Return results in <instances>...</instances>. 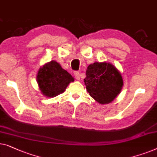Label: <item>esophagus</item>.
Returning <instances> with one entry per match:
<instances>
[{"instance_id": "1", "label": "esophagus", "mask_w": 157, "mask_h": 157, "mask_svg": "<svg viewBox=\"0 0 157 157\" xmlns=\"http://www.w3.org/2000/svg\"><path fill=\"white\" fill-rule=\"evenodd\" d=\"M74 75L77 80H79L80 79V74H79L78 71H74Z\"/></svg>"}]
</instances>
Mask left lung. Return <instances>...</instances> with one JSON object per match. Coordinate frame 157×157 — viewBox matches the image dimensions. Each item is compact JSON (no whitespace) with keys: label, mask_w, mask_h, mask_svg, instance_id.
I'll list each match as a JSON object with an SVG mask.
<instances>
[{"label":"left lung","mask_w":157,"mask_h":157,"mask_svg":"<svg viewBox=\"0 0 157 157\" xmlns=\"http://www.w3.org/2000/svg\"><path fill=\"white\" fill-rule=\"evenodd\" d=\"M90 96L101 104L110 103L120 94L123 85L122 76L109 63L95 62L87 68L84 78Z\"/></svg>","instance_id":"obj_1"}]
</instances>
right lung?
<instances>
[{
	"instance_id": "add662e5",
	"label": "right lung",
	"mask_w": 157,
	"mask_h": 157,
	"mask_svg": "<svg viewBox=\"0 0 157 157\" xmlns=\"http://www.w3.org/2000/svg\"><path fill=\"white\" fill-rule=\"evenodd\" d=\"M37 79L41 91L47 97H55L62 94L69 83L74 81L71 75L54 61L40 68Z\"/></svg>"
}]
</instances>
